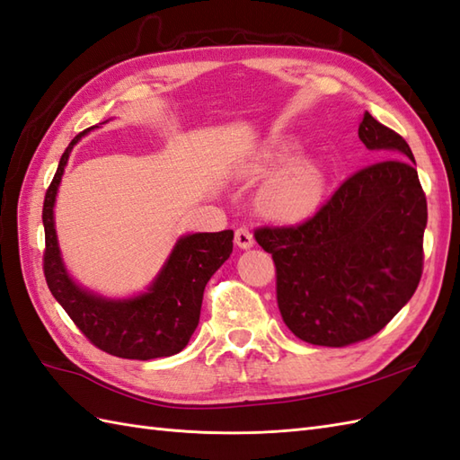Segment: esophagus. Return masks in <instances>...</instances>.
I'll return each instance as SVG.
<instances>
[{
	"label": "esophagus",
	"instance_id": "esophagus-1",
	"mask_svg": "<svg viewBox=\"0 0 460 460\" xmlns=\"http://www.w3.org/2000/svg\"><path fill=\"white\" fill-rule=\"evenodd\" d=\"M234 244H237L239 249H251L254 244V237H252L251 229L239 227L237 231H234Z\"/></svg>",
	"mask_w": 460,
	"mask_h": 460
}]
</instances>
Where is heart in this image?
I'll return each instance as SVG.
<instances>
[{
    "label": "heart",
    "mask_w": 460,
    "mask_h": 460,
    "mask_svg": "<svg viewBox=\"0 0 460 460\" xmlns=\"http://www.w3.org/2000/svg\"><path fill=\"white\" fill-rule=\"evenodd\" d=\"M290 151L282 146L280 155ZM264 166H251L247 174L259 176ZM325 194V168L315 158H294L264 181L259 206L266 216L279 221H300L312 216Z\"/></svg>",
    "instance_id": "b5f03b06"
}]
</instances>
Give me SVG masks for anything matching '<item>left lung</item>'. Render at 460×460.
Instances as JSON below:
<instances>
[{"label":"left lung","mask_w":460,"mask_h":460,"mask_svg":"<svg viewBox=\"0 0 460 460\" xmlns=\"http://www.w3.org/2000/svg\"><path fill=\"white\" fill-rule=\"evenodd\" d=\"M358 138L378 163L339 186L296 227H261L284 323L305 343L347 347L376 335L411 300L423 270L427 201L410 145L368 111Z\"/></svg>","instance_id":"left-lung-1"}]
</instances>
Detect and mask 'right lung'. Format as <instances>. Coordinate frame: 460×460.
<instances>
[{"mask_svg": "<svg viewBox=\"0 0 460 460\" xmlns=\"http://www.w3.org/2000/svg\"><path fill=\"white\" fill-rule=\"evenodd\" d=\"M92 129L66 146L42 206L47 244L42 269L49 290L90 343L110 355L133 360L172 357L194 335L206 284L233 252V231L181 234L146 292L133 297H105L76 284L58 249L55 201L74 145Z\"/></svg>", "mask_w": 460, "mask_h": 460, "instance_id": "add662e5", "label": "right lung"}]
</instances>
